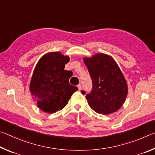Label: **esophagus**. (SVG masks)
I'll return each instance as SVG.
<instances>
[{
    "label": "esophagus",
    "instance_id": "esophagus-1",
    "mask_svg": "<svg viewBox=\"0 0 155 155\" xmlns=\"http://www.w3.org/2000/svg\"><path fill=\"white\" fill-rule=\"evenodd\" d=\"M77 87H78V90H79V91H81V90H82V85H81V84H78Z\"/></svg>",
    "mask_w": 155,
    "mask_h": 155
}]
</instances>
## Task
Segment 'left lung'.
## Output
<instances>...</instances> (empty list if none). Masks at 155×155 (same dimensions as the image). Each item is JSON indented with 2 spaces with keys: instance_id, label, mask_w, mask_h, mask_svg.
Wrapping results in <instances>:
<instances>
[{
  "instance_id": "obj_1",
  "label": "left lung",
  "mask_w": 155,
  "mask_h": 155,
  "mask_svg": "<svg viewBox=\"0 0 155 155\" xmlns=\"http://www.w3.org/2000/svg\"><path fill=\"white\" fill-rule=\"evenodd\" d=\"M83 61L93 83L91 92L86 95L89 105L100 114L117 111L124 104L128 94L127 81L117 63L111 56L103 53L84 57ZM81 93L85 94L84 91Z\"/></svg>"
}]
</instances>
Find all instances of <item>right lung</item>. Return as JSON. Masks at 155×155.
I'll return each instance as SVG.
<instances>
[{
    "instance_id": "obj_1",
    "label": "right lung",
    "mask_w": 155,
    "mask_h": 155,
    "mask_svg": "<svg viewBox=\"0 0 155 155\" xmlns=\"http://www.w3.org/2000/svg\"><path fill=\"white\" fill-rule=\"evenodd\" d=\"M69 61V57L61 52H51L41 57L37 64L29 89L41 111L53 114L62 109L78 90L69 83L72 72L64 70Z\"/></svg>"
}]
</instances>
